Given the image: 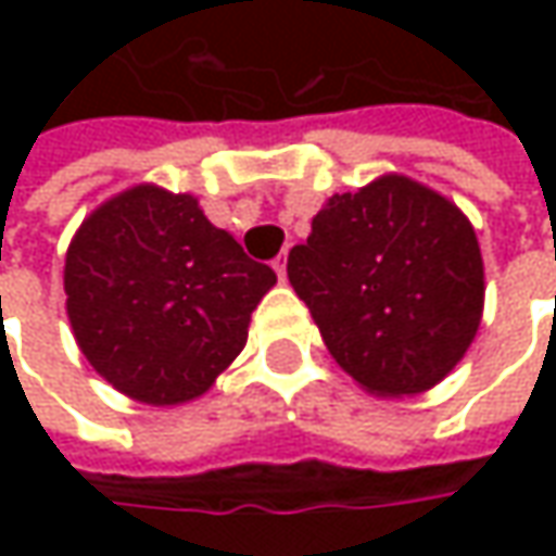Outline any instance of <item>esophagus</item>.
<instances>
[{"instance_id": "esophagus-1", "label": "esophagus", "mask_w": 556, "mask_h": 556, "mask_svg": "<svg viewBox=\"0 0 556 556\" xmlns=\"http://www.w3.org/2000/svg\"><path fill=\"white\" fill-rule=\"evenodd\" d=\"M271 268H275V275L285 281V278H288V256H278V260L271 263Z\"/></svg>"}]
</instances>
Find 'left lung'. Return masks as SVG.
I'll use <instances>...</instances> for the list:
<instances>
[{"label": "left lung", "mask_w": 556, "mask_h": 556, "mask_svg": "<svg viewBox=\"0 0 556 556\" xmlns=\"http://www.w3.org/2000/svg\"><path fill=\"white\" fill-rule=\"evenodd\" d=\"M328 353L368 393L437 387L473 343L482 256L470 219L433 188L380 176L333 194L288 256Z\"/></svg>", "instance_id": "8db88e82"}]
</instances>
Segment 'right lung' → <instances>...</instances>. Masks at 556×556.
<instances>
[{
	"label": "right lung",
	"mask_w": 556,
	"mask_h": 556,
	"mask_svg": "<svg viewBox=\"0 0 556 556\" xmlns=\"http://www.w3.org/2000/svg\"><path fill=\"white\" fill-rule=\"evenodd\" d=\"M198 198L136 185L79 225L64 293L76 343L111 387L144 405L203 395L244 350L275 285Z\"/></svg>",
	"instance_id": "1"
}]
</instances>
